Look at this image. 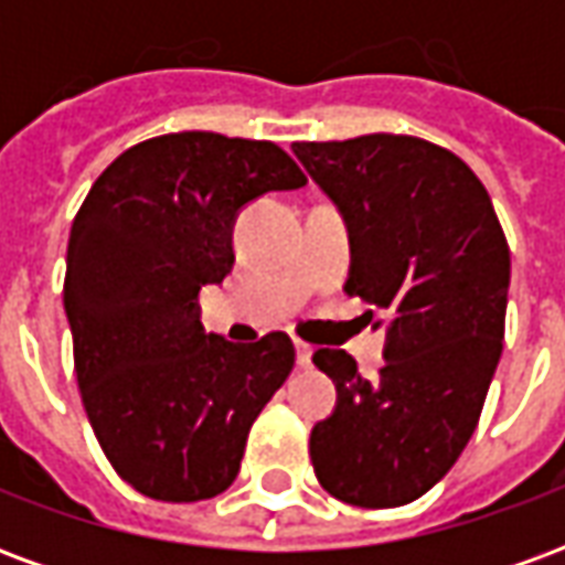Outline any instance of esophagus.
I'll list each match as a JSON object with an SVG mask.
<instances>
[{
  "label": "esophagus",
  "instance_id": "esophagus-1",
  "mask_svg": "<svg viewBox=\"0 0 565 565\" xmlns=\"http://www.w3.org/2000/svg\"><path fill=\"white\" fill-rule=\"evenodd\" d=\"M311 354H315V348L308 342H302V339H296V363H299V366H308V363H311Z\"/></svg>",
  "mask_w": 565,
  "mask_h": 565
}]
</instances>
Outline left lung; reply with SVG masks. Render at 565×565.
<instances>
[{
    "label": "left lung",
    "mask_w": 565,
    "mask_h": 565,
    "mask_svg": "<svg viewBox=\"0 0 565 565\" xmlns=\"http://www.w3.org/2000/svg\"><path fill=\"white\" fill-rule=\"evenodd\" d=\"M294 153L348 221L344 294L387 323L375 379L348 351L315 354L339 403L311 429V466L348 505H408L478 426L505 335L509 242L478 174L433 141L372 132L294 141Z\"/></svg>",
    "instance_id": "left-lung-1"
}]
</instances>
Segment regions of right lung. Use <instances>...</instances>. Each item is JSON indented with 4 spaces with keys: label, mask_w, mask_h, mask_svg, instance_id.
I'll return each mask as SVG.
<instances>
[{
    "label": "right lung",
    "mask_w": 565,
    "mask_h": 565,
    "mask_svg": "<svg viewBox=\"0 0 565 565\" xmlns=\"http://www.w3.org/2000/svg\"><path fill=\"white\" fill-rule=\"evenodd\" d=\"M306 181L275 141L169 132L124 150L75 214L63 306L81 399L108 462L145 497L223 493L294 372L287 332L233 344L202 330L199 290L233 269L238 209Z\"/></svg>",
    "instance_id": "add662e5"
}]
</instances>
